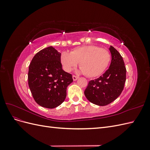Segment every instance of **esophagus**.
I'll return each instance as SVG.
<instances>
[{"mask_svg": "<svg viewBox=\"0 0 150 150\" xmlns=\"http://www.w3.org/2000/svg\"><path fill=\"white\" fill-rule=\"evenodd\" d=\"M78 78H79V77H78V76H75V75L72 76V79H73L74 81H76Z\"/></svg>", "mask_w": 150, "mask_h": 150, "instance_id": "esophagus-1", "label": "esophagus"}]
</instances>
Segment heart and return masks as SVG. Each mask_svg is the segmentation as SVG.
I'll list each match as a JSON object with an SVG mask.
<instances>
[{
  "mask_svg": "<svg viewBox=\"0 0 150 150\" xmlns=\"http://www.w3.org/2000/svg\"><path fill=\"white\" fill-rule=\"evenodd\" d=\"M111 56L108 50L94 45L83 46L74 49L71 53H61V62L64 69L70 72L79 62L81 71L88 77L94 78L106 69Z\"/></svg>",
  "mask_w": 150,
  "mask_h": 150,
  "instance_id": "heart-1",
  "label": "heart"
}]
</instances>
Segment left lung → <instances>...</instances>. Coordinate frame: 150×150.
I'll return each mask as SVG.
<instances>
[{"instance_id":"left-lung-1","label":"left lung","mask_w":150,"mask_h":150,"mask_svg":"<svg viewBox=\"0 0 150 150\" xmlns=\"http://www.w3.org/2000/svg\"><path fill=\"white\" fill-rule=\"evenodd\" d=\"M111 62L109 69L99 78L90 81L84 91L88 100L98 106H106L118 97L124 89L126 69L122 56L111 46Z\"/></svg>"}]
</instances>
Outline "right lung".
I'll use <instances>...</instances> for the list:
<instances>
[{"mask_svg": "<svg viewBox=\"0 0 150 150\" xmlns=\"http://www.w3.org/2000/svg\"><path fill=\"white\" fill-rule=\"evenodd\" d=\"M72 74L63 71L61 53L53 47L42 49L34 56L29 67L28 84L35 101L44 108L59 106L66 97Z\"/></svg>", "mask_w": 150, "mask_h": 150, "instance_id": "add662e5", "label": "right lung"}]
</instances>
